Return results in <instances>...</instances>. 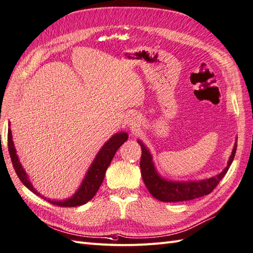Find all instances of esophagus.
<instances>
[{
	"instance_id": "1",
	"label": "esophagus",
	"mask_w": 253,
	"mask_h": 253,
	"mask_svg": "<svg viewBox=\"0 0 253 253\" xmlns=\"http://www.w3.org/2000/svg\"><path fill=\"white\" fill-rule=\"evenodd\" d=\"M128 125L130 126V128L133 129V130H138V128L140 126V120L136 115H131L128 119Z\"/></svg>"
}]
</instances>
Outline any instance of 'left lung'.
I'll return each instance as SVG.
<instances>
[{
	"label": "left lung",
	"instance_id": "left-lung-1",
	"mask_svg": "<svg viewBox=\"0 0 253 253\" xmlns=\"http://www.w3.org/2000/svg\"><path fill=\"white\" fill-rule=\"evenodd\" d=\"M138 143L141 146V150H142L140 169L146 189L152 194V196L158 199V201L166 203L191 201L194 198L208 195L209 193L213 191V189H215V186L219 184V182L227 172L228 168L232 165L237 148V142H235L232 154L228 158L227 166L214 177L204 180L170 181L163 178L157 172L151 152L143 144L142 141L138 140Z\"/></svg>",
	"mask_w": 253,
	"mask_h": 253
}]
</instances>
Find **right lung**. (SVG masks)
Returning a JSON list of instances; mask_svg holds the SVG:
<instances>
[{"label":"right lung","instance_id":"add662e5","mask_svg":"<svg viewBox=\"0 0 253 253\" xmlns=\"http://www.w3.org/2000/svg\"><path fill=\"white\" fill-rule=\"evenodd\" d=\"M7 139H8V151H9L10 160H11V163H13L15 171L17 175L19 177L20 181L28 187L29 190L32 191L34 194H37V195L43 197L47 202H49L52 205H57V206H60V207H76V206H82V205L89 202L90 199L96 195L97 191L99 190V187L101 185L102 181L104 179L105 171H107L111 162H112L116 151L120 149V146L124 143L125 141H127L128 133L125 131L117 132L113 134V136L103 144L102 148L100 149L98 154L96 155L95 160H93V162L91 163L90 167L88 168L86 175L84 177V180L82 181L78 191H76L71 197L63 199V201L47 199L46 197L41 195V194L34 189L31 181L29 180L27 172L25 171L21 163L19 162L18 155L16 153V149L14 145L13 136H11L10 129H8Z\"/></svg>","mask_w":253,"mask_h":253}]
</instances>
